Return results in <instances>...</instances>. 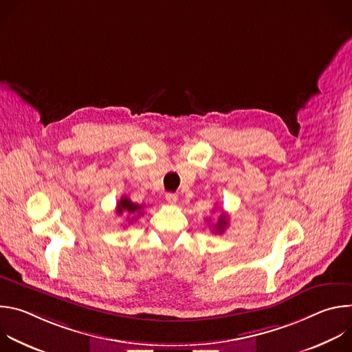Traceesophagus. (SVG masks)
<instances>
[{
  "instance_id": "34e87169",
  "label": "esophagus",
  "mask_w": 352,
  "mask_h": 352,
  "mask_svg": "<svg viewBox=\"0 0 352 352\" xmlns=\"http://www.w3.org/2000/svg\"><path fill=\"white\" fill-rule=\"evenodd\" d=\"M166 200H167V204L175 205L177 200H178V196H177L175 193H167V195H166Z\"/></svg>"
}]
</instances>
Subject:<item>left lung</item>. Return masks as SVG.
Wrapping results in <instances>:
<instances>
[{
    "label": "left lung",
    "instance_id": "1",
    "mask_svg": "<svg viewBox=\"0 0 352 352\" xmlns=\"http://www.w3.org/2000/svg\"><path fill=\"white\" fill-rule=\"evenodd\" d=\"M227 226H228V217L223 213V214L220 216L219 221H217L216 224H213V231L221 234V232H224V230L227 228Z\"/></svg>",
    "mask_w": 352,
    "mask_h": 352
}]
</instances>
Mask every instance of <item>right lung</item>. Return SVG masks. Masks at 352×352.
Returning a JSON list of instances; mask_svg holds the SVG:
<instances>
[{
	"label": "right lung",
	"mask_w": 352,
	"mask_h": 352,
	"mask_svg": "<svg viewBox=\"0 0 352 352\" xmlns=\"http://www.w3.org/2000/svg\"><path fill=\"white\" fill-rule=\"evenodd\" d=\"M143 205H138V204H133L132 200L126 196H122L120 199V202L117 204V214L121 216V214H128V219H129V223H133V220H136L138 217L142 216L143 213Z\"/></svg>",
	"instance_id": "right-lung-1"
}]
</instances>
